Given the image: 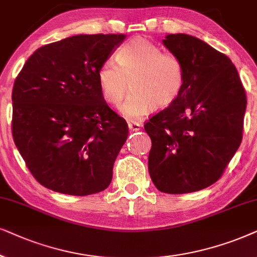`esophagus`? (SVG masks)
I'll list each match as a JSON object with an SVG mask.
<instances>
[{"mask_svg": "<svg viewBox=\"0 0 257 257\" xmlns=\"http://www.w3.org/2000/svg\"><path fill=\"white\" fill-rule=\"evenodd\" d=\"M128 128L131 132H139L140 129H141V124L138 122H133V123H129Z\"/></svg>", "mask_w": 257, "mask_h": 257, "instance_id": "obj_1", "label": "esophagus"}]
</instances>
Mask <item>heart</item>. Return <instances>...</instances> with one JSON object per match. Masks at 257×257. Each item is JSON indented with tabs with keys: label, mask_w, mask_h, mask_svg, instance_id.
<instances>
[{
	"label": "heart",
	"mask_w": 257,
	"mask_h": 257,
	"mask_svg": "<svg viewBox=\"0 0 257 257\" xmlns=\"http://www.w3.org/2000/svg\"><path fill=\"white\" fill-rule=\"evenodd\" d=\"M128 80L132 93L119 112L128 119H139L153 107L163 108L179 96L184 83V68L180 59L150 41L138 37L123 44L97 70L101 93L108 103L117 105L124 96Z\"/></svg>",
	"instance_id": "1"
}]
</instances>
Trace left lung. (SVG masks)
<instances>
[{"label":"left lung","mask_w":257,"mask_h":257,"mask_svg":"<svg viewBox=\"0 0 257 257\" xmlns=\"http://www.w3.org/2000/svg\"><path fill=\"white\" fill-rule=\"evenodd\" d=\"M162 43L182 62L184 83L145 125L149 175L162 193H193L216 182L240 147L247 97L230 59L204 41L169 34Z\"/></svg>","instance_id":"left-lung-1"}]
</instances>
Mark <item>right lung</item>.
Returning a JSON list of instances; mask_svg holds the SVG:
<instances>
[{
    "mask_svg": "<svg viewBox=\"0 0 257 257\" xmlns=\"http://www.w3.org/2000/svg\"><path fill=\"white\" fill-rule=\"evenodd\" d=\"M124 34L75 35L39 48L13 88V138L48 189L85 196L107 189L128 134L105 103L97 70Z\"/></svg>",
    "mask_w": 257,
    "mask_h": 257,
    "instance_id": "add662e5",
    "label": "right lung"
}]
</instances>
